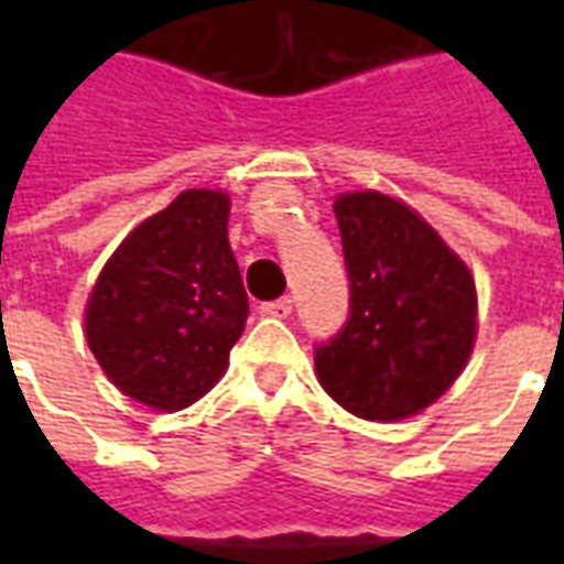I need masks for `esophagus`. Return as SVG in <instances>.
<instances>
[{"instance_id":"esophagus-1","label":"esophagus","mask_w":564,"mask_h":564,"mask_svg":"<svg viewBox=\"0 0 564 564\" xmlns=\"http://www.w3.org/2000/svg\"><path fill=\"white\" fill-rule=\"evenodd\" d=\"M259 311H262L265 317L286 319L290 314H293V299H290V295H283V299H278V302H265Z\"/></svg>"}]
</instances>
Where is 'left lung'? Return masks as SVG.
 Masks as SVG:
<instances>
[{"label":"left lung","instance_id":"8db88e82","mask_svg":"<svg viewBox=\"0 0 564 564\" xmlns=\"http://www.w3.org/2000/svg\"><path fill=\"white\" fill-rule=\"evenodd\" d=\"M350 319L317 347L323 390L344 411L399 423L456 383L477 341V286L420 210L378 189L335 196Z\"/></svg>","mask_w":564,"mask_h":564}]
</instances>
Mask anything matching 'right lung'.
<instances>
[{
    "mask_svg": "<svg viewBox=\"0 0 564 564\" xmlns=\"http://www.w3.org/2000/svg\"><path fill=\"white\" fill-rule=\"evenodd\" d=\"M245 323L223 189H184L141 220L105 262L84 307V335L105 378L162 414L214 390Z\"/></svg>",
    "mask_w": 564,
    "mask_h": 564,
    "instance_id": "obj_1",
    "label": "right lung"
}]
</instances>
